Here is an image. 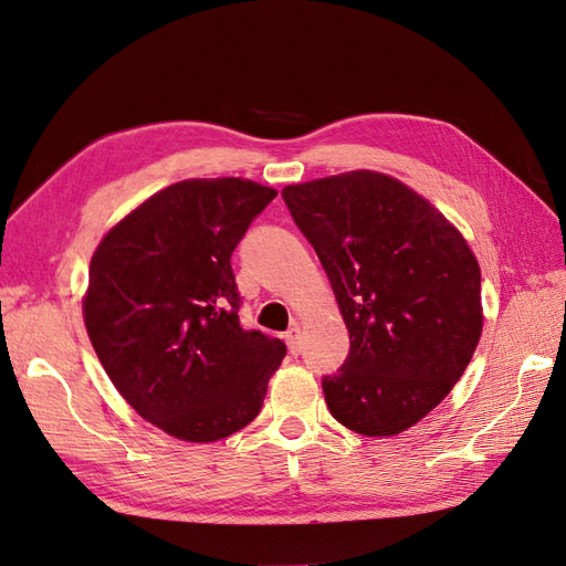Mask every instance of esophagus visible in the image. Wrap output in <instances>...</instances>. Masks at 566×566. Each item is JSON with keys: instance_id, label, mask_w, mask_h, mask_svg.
Instances as JSON below:
<instances>
[{"instance_id": "esophagus-1", "label": "esophagus", "mask_w": 566, "mask_h": 566, "mask_svg": "<svg viewBox=\"0 0 566 566\" xmlns=\"http://www.w3.org/2000/svg\"><path fill=\"white\" fill-rule=\"evenodd\" d=\"M285 345H287L290 354L297 356L302 352V331H300V325H293V328H287Z\"/></svg>"}]
</instances>
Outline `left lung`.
<instances>
[{"instance_id": "left-lung-1", "label": "left lung", "mask_w": 566, "mask_h": 566, "mask_svg": "<svg viewBox=\"0 0 566 566\" xmlns=\"http://www.w3.org/2000/svg\"><path fill=\"white\" fill-rule=\"evenodd\" d=\"M328 273L349 354L323 394L337 422L391 437L465 373L482 335V271L449 219L401 181L347 172L283 188Z\"/></svg>"}]
</instances>
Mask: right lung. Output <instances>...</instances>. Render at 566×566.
I'll return each instance as SVG.
<instances>
[{
    "instance_id": "obj_1",
    "label": "right lung",
    "mask_w": 566,
    "mask_h": 566,
    "mask_svg": "<svg viewBox=\"0 0 566 566\" xmlns=\"http://www.w3.org/2000/svg\"><path fill=\"white\" fill-rule=\"evenodd\" d=\"M276 198L250 179L150 196L96 248L84 325L127 403L167 434L217 441L256 418L285 342L245 331L231 254Z\"/></svg>"
}]
</instances>
